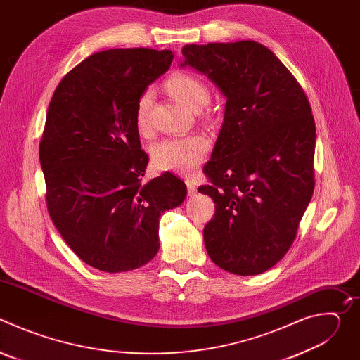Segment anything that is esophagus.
I'll return each mask as SVG.
<instances>
[{"label": "esophagus", "mask_w": 360, "mask_h": 360, "mask_svg": "<svg viewBox=\"0 0 360 360\" xmlns=\"http://www.w3.org/2000/svg\"><path fill=\"white\" fill-rule=\"evenodd\" d=\"M186 185H188V192H189V195H195V193H196V188H198L196 182H195L192 178H188V179H186Z\"/></svg>", "instance_id": "esophagus-1"}]
</instances>
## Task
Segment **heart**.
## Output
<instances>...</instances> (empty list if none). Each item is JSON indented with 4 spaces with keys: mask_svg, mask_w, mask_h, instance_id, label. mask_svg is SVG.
Here are the masks:
<instances>
[{
    "mask_svg": "<svg viewBox=\"0 0 360 360\" xmlns=\"http://www.w3.org/2000/svg\"><path fill=\"white\" fill-rule=\"evenodd\" d=\"M169 91L193 112L207 107L211 94L208 86L199 78L181 74L169 79ZM153 101V91L146 89L136 101L135 124L141 132L149 127V111ZM208 152V141L200 135L172 136L153 143L150 149L152 164L161 171L191 174L202 162Z\"/></svg>",
    "mask_w": 360,
    "mask_h": 360,
    "instance_id": "b5f03b06",
    "label": "heart"
}]
</instances>
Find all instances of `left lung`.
Wrapping results in <instances>:
<instances>
[{
    "label": "left lung",
    "mask_w": 360,
    "mask_h": 360,
    "mask_svg": "<svg viewBox=\"0 0 360 360\" xmlns=\"http://www.w3.org/2000/svg\"><path fill=\"white\" fill-rule=\"evenodd\" d=\"M179 67L207 75L225 96L224 122L203 172L215 217L203 229L212 262L259 275L289 250L311 202L316 129L303 89L255 41L185 45Z\"/></svg>",
    "instance_id": "8db88e82"
}]
</instances>
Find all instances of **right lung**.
I'll return each mask as SVG.
<instances>
[{
  "label": "right lung",
  "mask_w": 360,
  "mask_h": 360,
  "mask_svg": "<svg viewBox=\"0 0 360 360\" xmlns=\"http://www.w3.org/2000/svg\"><path fill=\"white\" fill-rule=\"evenodd\" d=\"M171 49L115 48L70 71L49 102L39 143L51 219L86 265L108 274L148 264L160 250V217L185 200L165 172L142 182L148 155L136 101L165 74Z\"/></svg>",
  "instance_id": "1"
}]
</instances>
